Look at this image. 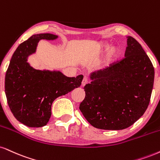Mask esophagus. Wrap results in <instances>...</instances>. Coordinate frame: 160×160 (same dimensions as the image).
<instances>
[{"mask_svg":"<svg viewBox=\"0 0 160 160\" xmlns=\"http://www.w3.org/2000/svg\"><path fill=\"white\" fill-rule=\"evenodd\" d=\"M88 82V79L86 78H84L82 79V86H85L86 84H87Z\"/></svg>","mask_w":160,"mask_h":160,"instance_id":"34e87169","label":"esophagus"}]
</instances>
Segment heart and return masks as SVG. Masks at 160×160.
Listing matches in <instances>:
<instances>
[{
  "instance_id": "obj_1",
  "label": "heart",
  "mask_w": 160,
  "mask_h": 160,
  "mask_svg": "<svg viewBox=\"0 0 160 160\" xmlns=\"http://www.w3.org/2000/svg\"><path fill=\"white\" fill-rule=\"evenodd\" d=\"M107 53V57H106V63L107 64H112L118 59V57L122 53V50L118 46H113L111 48V45L107 42H103L100 45L98 49V54L102 55L103 53Z\"/></svg>"
}]
</instances>
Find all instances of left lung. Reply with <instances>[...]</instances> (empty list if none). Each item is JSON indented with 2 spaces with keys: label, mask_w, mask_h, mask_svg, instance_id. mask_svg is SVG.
Masks as SVG:
<instances>
[{
  "label": "left lung",
  "mask_w": 160,
  "mask_h": 160,
  "mask_svg": "<svg viewBox=\"0 0 160 160\" xmlns=\"http://www.w3.org/2000/svg\"><path fill=\"white\" fill-rule=\"evenodd\" d=\"M84 86L80 110L98 129L128 128L143 115L149 105L154 68L142 45L128 36L125 57L108 68L93 72Z\"/></svg>",
  "instance_id": "8db88e82"
}]
</instances>
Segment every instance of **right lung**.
I'll list each match as a JSON object with an SVG mask.
<instances>
[{"label": "right lung", "mask_w": 160, "mask_h": 160, "mask_svg": "<svg viewBox=\"0 0 160 160\" xmlns=\"http://www.w3.org/2000/svg\"><path fill=\"white\" fill-rule=\"evenodd\" d=\"M51 33L32 35L18 45L13 53L5 77L7 103L15 118L30 128H41L48 122L53 101L80 87L82 74L68 78L60 72L32 68L27 62L36 51L40 39L53 40Z\"/></svg>", "instance_id": "1"}]
</instances>
